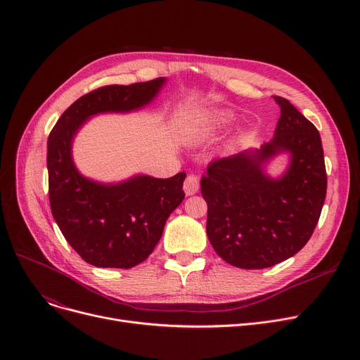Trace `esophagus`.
I'll list each match as a JSON object with an SVG mask.
<instances>
[{"label":"esophagus","instance_id":"obj_1","mask_svg":"<svg viewBox=\"0 0 360 360\" xmlns=\"http://www.w3.org/2000/svg\"><path fill=\"white\" fill-rule=\"evenodd\" d=\"M200 188V179L197 175H188L184 182V191L186 195H193L198 191Z\"/></svg>","mask_w":360,"mask_h":360}]
</instances>
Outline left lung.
Listing matches in <instances>:
<instances>
[{"mask_svg":"<svg viewBox=\"0 0 360 360\" xmlns=\"http://www.w3.org/2000/svg\"><path fill=\"white\" fill-rule=\"evenodd\" d=\"M276 137L257 151L217 159L201 178L207 236L220 258L239 269H267L305 247L327 194L324 150L315 125L285 98ZM288 149V172L271 180L262 163Z\"/></svg>","mask_w":360,"mask_h":360,"instance_id":"left-lung-1","label":"left lung"}]
</instances>
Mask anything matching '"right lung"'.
Returning <instances> with one entry per match:
<instances>
[{
	"label": "right lung",
	"instance_id": "1",
	"mask_svg": "<svg viewBox=\"0 0 360 360\" xmlns=\"http://www.w3.org/2000/svg\"><path fill=\"white\" fill-rule=\"evenodd\" d=\"M165 79L110 84L84 94L56 121L48 139V185L52 216L71 248L102 269H132L148 258L165 223L182 202L185 172L158 179L137 176L102 185L82 176L71 159V140L99 112H127L153 99Z\"/></svg>",
	"mask_w": 360,
	"mask_h": 360
}]
</instances>
